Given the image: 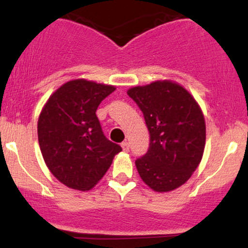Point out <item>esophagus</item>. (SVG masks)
Instances as JSON below:
<instances>
[{
    "label": "esophagus",
    "mask_w": 248,
    "mask_h": 248,
    "mask_svg": "<svg viewBox=\"0 0 248 248\" xmlns=\"http://www.w3.org/2000/svg\"><path fill=\"white\" fill-rule=\"evenodd\" d=\"M121 147H122V149H124V152H128V150H129V143H128L127 141L122 142Z\"/></svg>",
    "instance_id": "34e87169"
}]
</instances>
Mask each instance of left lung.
Masks as SVG:
<instances>
[{"mask_svg":"<svg viewBox=\"0 0 248 248\" xmlns=\"http://www.w3.org/2000/svg\"><path fill=\"white\" fill-rule=\"evenodd\" d=\"M149 130L148 152L136 158L142 181L154 191L177 189L191 177L203 157L205 120L193 96L170 80L128 90Z\"/></svg>","mask_w":248,"mask_h":248,"instance_id":"left-lung-1","label":"left lung"}]
</instances>
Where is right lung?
Masks as SVG:
<instances>
[{"mask_svg": "<svg viewBox=\"0 0 248 248\" xmlns=\"http://www.w3.org/2000/svg\"><path fill=\"white\" fill-rule=\"evenodd\" d=\"M115 91L110 85L77 79L50 96L38 119V142L52 175L72 189H92L122 148L102 132L95 112Z\"/></svg>", "mask_w": 248, "mask_h": 248, "instance_id": "add662e5", "label": "right lung"}]
</instances>
